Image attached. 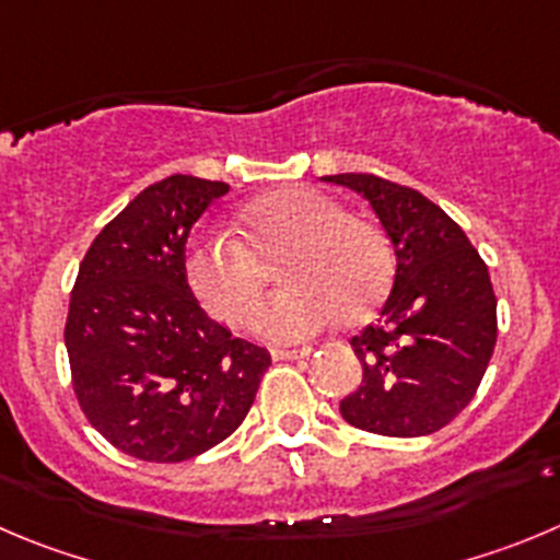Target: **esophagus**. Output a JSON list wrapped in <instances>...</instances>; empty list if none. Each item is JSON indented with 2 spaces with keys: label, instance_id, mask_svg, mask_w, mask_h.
Returning a JSON list of instances; mask_svg holds the SVG:
<instances>
[{
  "label": "esophagus",
  "instance_id": "1",
  "mask_svg": "<svg viewBox=\"0 0 560 560\" xmlns=\"http://www.w3.org/2000/svg\"><path fill=\"white\" fill-rule=\"evenodd\" d=\"M310 348H301V351H281V348H276V351H270V357L276 359V362H290V359H306L310 357Z\"/></svg>",
  "mask_w": 560,
  "mask_h": 560
}]
</instances>
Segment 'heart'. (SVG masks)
<instances>
[{
  "mask_svg": "<svg viewBox=\"0 0 560 560\" xmlns=\"http://www.w3.org/2000/svg\"><path fill=\"white\" fill-rule=\"evenodd\" d=\"M243 240L198 234L185 248V279L203 310L229 326L248 320L262 295V262L290 284L254 315L270 342H301L342 317L362 323L392 284V245L375 221L345 212L337 198L287 185L254 198L240 215Z\"/></svg>",
  "mask_w": 560,
  "mask_h": 560,
  "instance_id": "b5f03b06",
  "label": "heart"
}]
</instances>
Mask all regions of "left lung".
<instances>
[{
    "mask_svg": "<svg viewBox=\"0 0 560 560\" xmlns=\"http://www.w3.org/2000/svg\"><path fill=\"white\" fill-rule=\"evenodd\" d=\"M362 192L395 248V284L378 323L351 339L362 384L339 400L353 428L425 436L478 392L498 342V298L456 221L415 187L375 174L323 176Z\"/></svg>",
    "mask_w": 560,
    "mask_h": 560,
    "instance_id": "obj_1",
    "label": "left lung"
}]
</instances>
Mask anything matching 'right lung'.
I'll return each instance as SVG.
<instances>
[{"instance_id": "1", "label": "right lung", "mask_w": 560, "mask_h": 560, "mask_svg": "<svg viewBox=\"0 0 560 560\" xmlns=\"http://www.w3.org/2000/svg\"><path fill=\"white\" fill-rule=\"evenodd\" d=\"M226 182L174 174L145 187L98 232L66 320L82 415L127 456L176 464L243 425L268 348L232 337L185 279L192 223Z\"/></svg>"}]
</instances>
